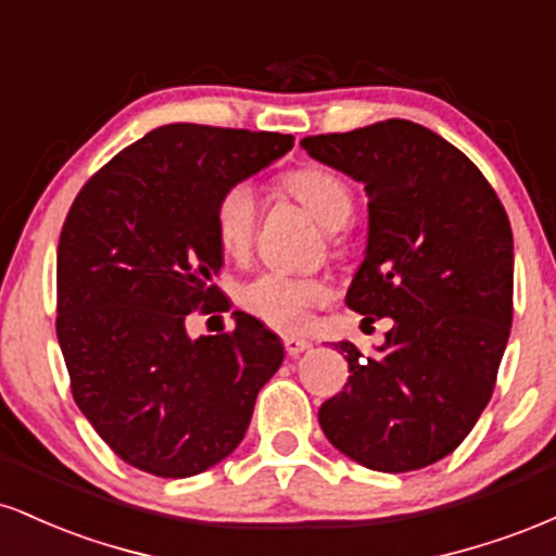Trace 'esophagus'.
Here are the masks:
<instances>
[{"label": "esophagus", "mask_w": 556, "mask_h": 556, "mask_svg": "<svg viewBox=\"0 0 556 556\" xmlns=\"http://www.w3.org/2000/svg\"><path fill=\"white\" fill-rule=\"evenodd\" d=\"M308 348H311L308 340H300V337H285V350L290 358H298V355L305 353Z\"/></svg>", "instance_id": "obj_1"}]
</instances>
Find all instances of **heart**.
Masks as SVG:
<instances>
[{
    "instance_id": "heart-1",
    "label": "heart",
    "mask_w": 556,
    "mask_h": 556,
    "mask_svg": "<svg viewBox=\"0 0 556 556\" xmlns=\"http://www.w3.org/2000/svg\"><path fill=\"white\" fill-rule=\"evenodd\" d=\"M285 188L321 222L340 229L355 212V195L344 177L324 167H308L285 177ZM258 198L253 185L235 182L216 201L214 227L222 251L232 258L248 256L256 238ZM329 298V287L318 277L266 271L242 285L240 303L274 329L295 331L308 321V311Z\"/></svg>"
}]
</instances>
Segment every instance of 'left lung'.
Listing matches in <instances>:
<instances>
[{
	"label": "left lung",
	"instance_id": "1",
	"mask_svg": "<svg viewBox=\"0 0 556 556\" xmlns=\"http://www.w3.org/2000/svg\"><path fill=\"white\" fill-rule=\"evenodd\" d=\"M300 146L366 185V258L344 303L392 318L376 358L337 342L350 379L318 424L366 468H426L460 446L494 392L513 327L509 219L481 169L424 125L387 119Z\"/></svg>",
	"mask_w": 556,
	"mask_h": 556
}]
</instances>
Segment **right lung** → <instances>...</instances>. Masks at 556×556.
Masks as SVG:
<instances>
[{"label":"right lung","mask_w":556,"mask_h":556,"mask_svg":"<svg viewBox=\"0 0 556 556\" xmlns=\"http://www.w3.org/2000/svg\"><path fill=\"white\" fill-rule=\"evenodd\" d=\"M292 136L162 125L83 185L56 248V340L96 433L132 468L188 478L232 455L285 348L258 318L193 337L222 269L216 201L292 149Z\"/></svg>","instance_id":"1"}]
</instances>
